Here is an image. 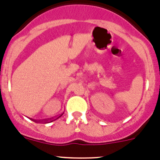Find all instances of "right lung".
Returning <instances> with one entry per match:
<instances>
[{"label": "right lung", "mask_w": 160, "mask_h": 160, "mask_svg": "<svg viewBox=\"0 0 160 160\" xmlns=\"http://www.w3.org/2000/svg\"><path fill=\"white\" fill-rule=\"evenodd\" d=\"M63 114H61V115H60V117H61V116L63 115ZM59 117H58V118H57V119H58ZM57 119H55V120H57ZM53 120H50V121H48V120H44V121H43V122H46V123H47V122H52V121H53ZM35 121H36V120H35Z\"/></svg>", "instance_id": "1"}]
</instances>
